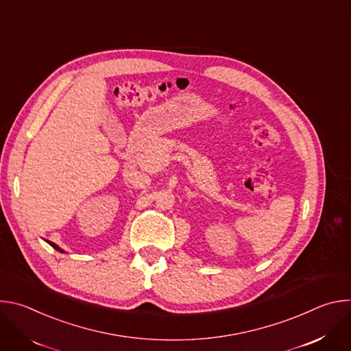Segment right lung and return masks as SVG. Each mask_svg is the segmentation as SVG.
<instances>
[{"label": "right lung", "mask_w": 351, "mask_h": 351, "mask_svg": "<svg viewBox=\"0 0 351 351\" xmlns=\"http://www.w3.org/2000/svg\"><path fill=\"white\" fill-rule=\"evenodd\" d=\"M45 241H47L49 245H51V247H54V248L57 250V252H60V253H65L64 250H62V248H61L58 244H56V243H53V241H49V240H45Z\"/></svg>", "instance_id": "1"}]
</instances>
